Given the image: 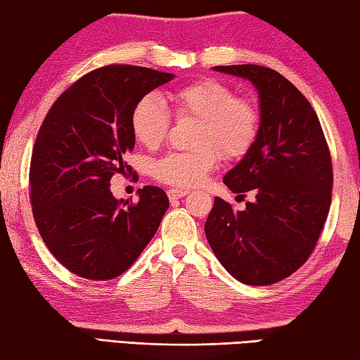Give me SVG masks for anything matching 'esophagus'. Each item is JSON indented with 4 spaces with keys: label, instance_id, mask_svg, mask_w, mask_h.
I'll return each instance as SVG.
<instances>
[{
    "label": "esophagus",
    "instance_id": "esophagus-1",
    "mask_svg": "<svg viewBox=\"0 0 360 360\" xmlns=\"http://www.w3.org/2000/svg\"><path fill=\"white\" fill-rule=\"evenodd\" d=\"M187 193H188V191H186V188H169L168 197H169V200H172V202H174V200L186 197Z\"/></svg>",
    "mask_w": 360,
    "mask_h": 360
}]
</instances>
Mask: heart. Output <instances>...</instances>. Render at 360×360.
Here are the masks:
<instances>
[{
	"mask_svg": "<svg viewBox=\"0 0 360 360\" xmlns=\"http://www.w3.org/2000/svg\"><path fill=\"white\" fill-rule=\"evenodd\" d=\"M176 112L200 119L195 152H174L152 165V174L168 186H198L212 168L219 154L229 160L240 158L252 148L259 135L260 115L251 100L236 98L231 85L216 77H205L182 85L172 94ZM172 117L155 95H146L131 112V129L146 148L160 146L169 131Z\"/></svg>",
	"mask_w": 360,
	"mask_h": 360,
	"instance_id": "heart-1",
	"label": "heart"
}]
</instances>
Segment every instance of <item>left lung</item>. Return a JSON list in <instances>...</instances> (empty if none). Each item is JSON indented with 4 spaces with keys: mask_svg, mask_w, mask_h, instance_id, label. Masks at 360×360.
I'll list each match as a JSON object with an SVG mask.
<instances>
[{
    "mask_svg": "<svg viewBox=\"0 0 360 360\" xmlns=\"http://www.w3.org/2000/svg\"><path fill=\"white\" fill-rule=\"evenodd\" d=\"M212 70L254 85L260 124L252 148L224 176L231 192L252 191L255 200L235 211L214 197L205 233L231 276L268 285L298 270L318 243L332 202L330 152L309 101L278 71L259 65Z\"/></svg>",
    "mask_w": 360,
    "mask_h": 360,
    "instance_id": "8db88e82",
    "label": "left lung"
}]
</instances>
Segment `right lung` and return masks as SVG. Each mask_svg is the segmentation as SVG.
<instances>
[{"instance_id": "add662e5", "label": "right lung", "mask_w": 360, "mask_h": 360, "mask_svg": "<svg viewBox=\"0 0 360 360\" xmlns=\"http://www.w3.org/2000/svg\"><path fill=\"white\" fill-rule=\"evenodd\" d=\"M174 75L109 65L90 71L58 96L36 138L30 191L49 251L71 273L112 279L129 270L154 238L169 202L160 187L138 191V203L115 200L114 174L135 148L131 112Z\"/></svg>"}]
</instances>
